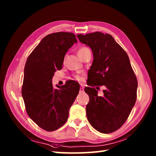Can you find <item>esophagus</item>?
I'll use <instances>...</instances> for the list:
<instances>
[{
	"instance_id": "34e87169",
	"label": "esophagus",
	"mask_w": 156,
	"mask_h": 156,
	"mask_svg": "<svg viewBox=\"0 0 156 156\" xmlns=\"http://www.w3.org/2000/svg\"><path fill=\"white\" fill-rule=\"evenodd\" d=\"M80 92H84V87L82 85H81L80 87Z\"/></svg>"
}]
</instances>
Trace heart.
Listing matches in <instances>:
<instances>
[{
    "label": "heart",
    "instance_id": "obj_1",
    "mask_svg": "<svg viewBox=\"0 0 156 156\" xmlns=\"http://www.w3.org/2000/svg\"><path fill=\"white\" fill-rule=\"evenodd\" d=\"M87 51H90V49H89L88 48H87V47H85V46H83V47H81V48H80L78 49V56L80 57V55H82L83 54H84L85 53H86V52H87ZM76 79H77V80H80V77L79 76H76Z\"/></svg>",
    "mask_w": 156,
    "mask_h": 156
}]
</instances>
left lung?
I'll return each mask as SVG.
<instances>
[{"mask_svg": "<svg viewBox=\"0 0 156 156\" xmlns=\"http://www.w3.org/2000/svg\"><path fill=\"white\" fill-rule=\"evenodd\" d=\"M93 52L85 91L90 96L86 114L90 124L102 133L115 132L127 120L137 100V80L129 58L109 34H78ZM89 80H88V78ZM104 85L102 97L96 88Z\"/></svg>", "mask_w": 156, "mask_h": 156, "instance_id": "8db88e82", "label": "left lung"}]
</instances>
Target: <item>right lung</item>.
<instances>
[{
  "instance_id": "1",
  "label": "right lung",
  "mask_w": 156,
  "mask_h": 156,
  "mask_svg": "<svg viewBox=\"0 0 156 156\" xmlns=\"http://www.w3.org/2000/svg\"><path fill=\"white\" fill-rule=\"evenodd\" d=\"M77 43L73 33L59 32L44 37L30 54L24 68L21 94L30 118L38 126L53 131L65 124L69 108L80 90L74 80L66 81L60 89L52 85L56 71L62 68L68 49Z\"/></svg>"
}]
</instances>
